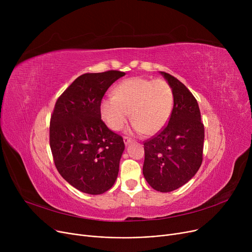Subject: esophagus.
<instances>
[{
  "mask_svg": "<svg viewBox=\"0 0 252 252\" xmlns=\"http://www.w3.org/2000/svg\"><path fill=\"white\" fill-rule=\"evenodd\" d=\"M131 141H133V140H131L130 138H128V137H124V142H125L126 145H128Z\"/></svg>",
  "mask_w": 252,
  "mask_h": 252,
  "instance_id": "34e87169",
  "label": "esophagus"
}]
</instances>
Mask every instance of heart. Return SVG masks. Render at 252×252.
I'll list each match as a JSON object with an SVG mask.
<instances>
[{"mask_svg":"<svg viewBox=\"0 0 252 252\" xmlns=\"http://www.w3.org/2000/svg\"><path fill=\"white\" fill-rule=\"evenodd\" d=\"M173 105V90L165 81L135 76L119 83L113 96L101 101L100 113L108 127L118 130L126 125L130 112L134 121L131 128L153 136L166 126Z\"/></svg>","mask_w":252,"mask_h":252,"instance_id":"b5f03b06","label":"heart"}]
</instances>
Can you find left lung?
<instances>
[{
	"mask_svg": "<svg viewBox=\"0 0 252 252\" xmlns=\"http://www.w3.org/2000/svg\"><path fill=\"white\" fill-rule=\"evenodd\" d=\"M173 90L174 108L168 124L145 141L143 175L159 192H171L188 183L202 163L204 126L197 100L178 78L160 71Z\"/></svg>",
	"mask_w": 252,
	"mask_h": 252,
	"instance_id": "left-lung-1",
	"label": "left lung"
}]
</instances>
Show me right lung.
Segmentation results:
<instances>
[{"instance_id":"1","label":"right lung","mask_w":252,"mask_h":252,"mask_svg":"<svg viewBox=\"0 0 252 252\" xmlns=\"http://www.w3.org/2000/svg\"><path fill=\"white\" fill-rule=\"evenodd\" d=\"M124 75L109 70L78 76L58 98L51 116L50 147L56 168L84 193L103 194L116 181L125 143L103 123L100 103Z\"/></svg>"}]
</instances>
